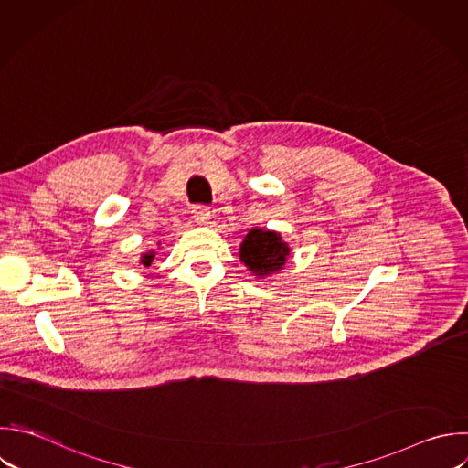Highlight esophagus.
<instances>
[{
	"instance_id": "1",
	"label": "esophagus",
	"mask_w": 468,
	"mask_h": 468,
	"mask_svg": "<svg viewBox=\"0 0 468 468\" xmlns=\"http://www.w3.org/2000/svg\"><path fill=\"white\" fill-rule=\"evenodd\" d=\"M192 214H194L196 223H199V225H207L208 219H210V208L205 207V205H196Z\"/></svg>"
}]
</instances>
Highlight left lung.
<instances>
[{
  "label": "left lung",
  "mask_w": 468,
  "mask_h": 468,
  "mask_svg": "<svg viewBox=\"0 0 468 468\" xmlns=\"http://www.w3.org/2000/svg\"><path fill=\"white\" fill-rule=\"evenodd\" d=\"M289 254L291 249L282 236L263 229H250L239 247V260L258 278L282 271Z\"/></svg>",
  "instance_id": "1"
}]
</instances>
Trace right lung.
I'll use <instances>...</instances> for the list:
<instances>
[{"label":"right lung","mask_w":468,"mask_h":468,"mask_svg":"<svg viewBox=\"0 0 468 468\" xmlns=\"http://www.w3.org/2000/svg\"><path fill=\"white\" fill-rule=\"evenodd\" d=\"M154 260H155V250H148V252H144V254L141 256V263H143L144 267H150Z\"/></svg>","instance_id":"1"}]
</instances>
